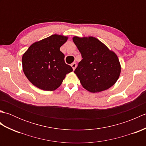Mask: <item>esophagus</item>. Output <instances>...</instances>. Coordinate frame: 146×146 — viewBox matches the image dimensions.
Returning <instances> with one entry per match:
<instances>
[{
	"label": "esophagus",
	"mask_w": 146,
	"mask_h": 146,
	"mask_svg": "<svg viewBox=\"0 0 146 146\" xmlns=\"http://www.w3.org/2000/svg\"><path fill=\"white\" fill-rule=\"evenodd\" d=\"M71 67H72V68H73V70H75V68H76V63H73L72 64H71Z\"/></svg>",
	"instance_id": "34e87169"
}]
</instances>
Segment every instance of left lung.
<instances>
[{"label":"left lung","mask_w":146,"mask_h":146,"mask_svg":"<svg viewBox=\"0 0 146 146\" xmlns=\"http://www.w3.org/2000/svg\"><path fill=\"white\" fill-rule=\"evenodd\" d=\"M73 41L82 57L75 73L83 87L97 93L113 86L121 72L117 54L94 37L74 36Z\"/></svg>","instance_id":"obj_1"}]
</instances>
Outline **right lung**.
I'll return each instance as SVG.
<instances>
[{
  "instance_id": "obj_1",
  "label": "right lung",
  "mask_w": 146,
  "mask_h": 146,
  "mask_svg": "<svg viewBox=\"0 0 146 146\" xmlns=\"http://www.w3.org/2000/svg\"><path fill=\"white\" fill-rule=\"evenodd\" d=\"M68 37L53 35L34 42L22 58L23 70L29 81L39 89L53 91L73 68L64 62L60 47Z\"/></svg>"
}]
</instances>
